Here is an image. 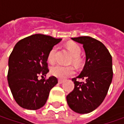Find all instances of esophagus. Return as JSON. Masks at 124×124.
I'll return each instance as SVG.
<instances>
[{"instance_id": "34e87169", "label": "esophagus", "mask_w": 124, "mask_h": 124, "mask_svg": "<svg viewBox=\"0 0 124 124\" xmlns=\"http://www.w3.org/2000/svg\"><path fill=\"white\" fill-rule=\"evenodd\" d=\"M58 82L59 84H61V83H63L64 82V80H62V79H59V81H58Z\"/></svg>"}]
</instances>
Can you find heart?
Masks as SVG:
<instances>
[{
    "label": "heart",
    "mask_w": 124,
    "mask_h": 124,
    "mask_svg": "<svg viewBox=\"0 0 124 124\" xmlns=\"http://www.w3.org/2000/svg\"><path fill=\"white\" fill-rule=\"evenodd\" d=\"M67 48L69 50L71 54L72 55L71 61L77 66H79L81 64V59L80 54L81 52V47L77 43L72 42L67 45ZM57 51V47L54 46L48 53L47 60L50 63H54L56 60V53ZM51 74L57 78L65 79L69 76H71L74 73V69L72 66H63L61 65L57 64L54 65L51 68Z\"/></svg>",
    "instance_id": "1"
}]
</instances>
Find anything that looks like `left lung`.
I'll return each mask as SVG.
<instances>
[{"label":"left lung","mask_w":124,"mask_h":124,"mask_svg":"<svg viewBox=\"0 0 124 124\" xmlns=\"http://www.w3.org/2000/svg\"><path fill=\"white\" fill-rule=\"evenodd\" d=\"M83 44L85 63L81 74L72 79L74 90L67 95L69 107L79 114L93 112L103 102L112 82V56L101 42L90 36L72 38ZM85 80L79 82L77 78Z\"/></svg>","instance_id":"left-lung-1"}]
</instances>
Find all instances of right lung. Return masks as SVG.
<instances>
[{"label": "right lung", "mask_w": 124, "mask_h": 124, "mask_svg": "<svg viewBox=\"0 0 124 124\" xmlns=\"http://www.w3.org/2000/svg\"><path fill=\"white\" fill-rule=\"evenodd\" d=\"M61 41L36 34L19 41L9 57L7 81L12 95L21 107L38 110L45 104L50 90L56 85L55 77L45 79L49 72L47 56L50 50ZM41 74L42 79L38 77Z\"/></svg>", "instance_id": "1"}]
</instances>
